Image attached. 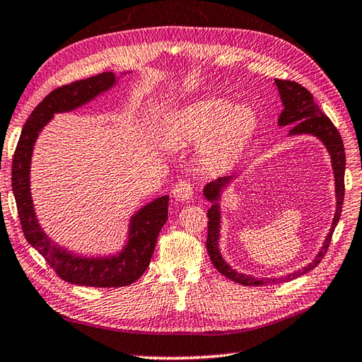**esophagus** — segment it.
Wrapping results in <instances>:
<instances>
[{
    "label": "esophagus",
    "mask_w": 362,
    "mask_h": 362,
    "mask_svg": "<svg viewBox=\"0 0 362 362\" xmlns=\"http://www.w3.org/2000/svg\"><path fill=\"white\" fill-rule=\"evenodd\" d=\"M194 195V187H192V182L187 180H180L175 184L173 187V197L176 202H186Z\"/></svg>",
    "instance_id": "1"
}]
</instances>
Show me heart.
Listing matches in <instances>:
<instances>
[{
	"mask_svg": "<svg viewBox=\"0 0 362 362\" xmlns=\"http://www.w3.org/2000/svg\"><path fill=\"white\" fill-rule=\"evenodd\" d=\"M255 128L256 114L250 106L208 98L176 110L162 131V142L170 148L203 144L198 164L204 172L218 173L239 158Z\"/></svg>",
	"mask_w": 362,
	"mask_h": 362,
	"instance_id": "heart-1",
	"label": "heart"
}]
</instances>
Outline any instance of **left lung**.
Instances as JSON below:
<instances>
[{
	"mask_svg": "<svg viewBox=\"0 0 362 362\" xmlns=\"http://www.w3.org/2000/svg\"><path fill=\"white\" fill-rule=\"evenodd\" d=\"M275 84L278 87L279 97L283 100V112L279 115L278 124L279 127H286V124H292V129L289 134L292 136H300V134H311L315 136L320 142L327 146V150L331 156V164H333L334 170V181H336V214L333 218V223H331L329 233L327 235L325 242H323V247L315 256V259L306 265L305 269L293 272V274L286 275L283 278H255L250 275H243L231 269L228 262L220 255L218 250V238H220V194L223 192V187L233 181L234 176H222V178H217L216 181H211L206 184L203 189V194L206 200L212 202V206L208 209V239H206V248H208V253L211 261L220 274L230 278L231 281L239 283L243 286H264L270 283H281V281H289V279L297 278L300 275L306 274V272L313 270L314 267L320 264L323 256L328 252L331 238H333L334 228L341 218L342 212V204H344V194H345V184H344V176H345V150H344V142L342 137L339 134L337 128L333 124L328 117L322 112L320 107L315 105L314 97L311 92L300 86L295 81H284V79H275Z\"/></svg>",
	"mask_w": 362,
	"mask_h": 362,
	"instance_id": "obj_1",
	"label": "left lung"
}]
</instances>
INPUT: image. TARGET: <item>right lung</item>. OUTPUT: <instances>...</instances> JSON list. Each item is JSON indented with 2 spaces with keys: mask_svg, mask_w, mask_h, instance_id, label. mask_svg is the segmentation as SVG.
Listing matches in <instances>:
<instances>
[{
  "mask_svg": "<svg viewBox=\"0 0 362 362\" xmlns=\"http://www.w3.org/2000/svg\"><path fill=\"white\" fill-rule=\"evenodd\" d=\"M112 71L75 81L54 88L43 98L26 120L12 158V190L16 197L21 230L45 261L70 284L88 287H123L144 275L150 265L160 228L167 222L168 195L159 197L131 217L129 239L119 255L109 257H79L57 247L37 222L29 187V168L35 139L57 112H69L93 100L115 84Z\"/></svg>",
  "mask_w": 362,
  "mask_h": 362,
  "instance_id": "add662e5",
  "label": "right lung"
}]
</instances>
